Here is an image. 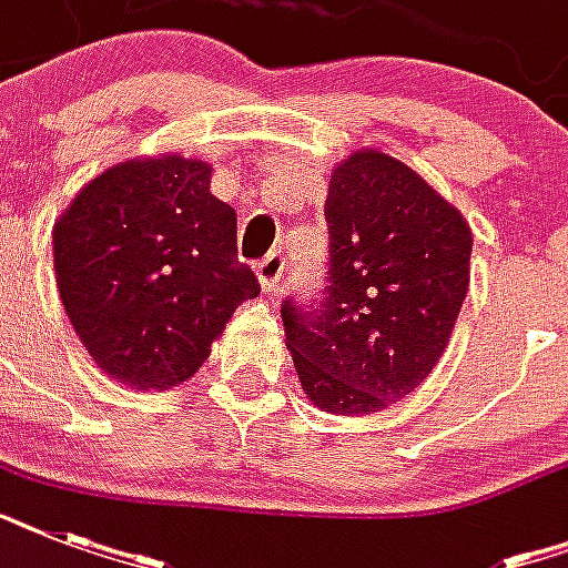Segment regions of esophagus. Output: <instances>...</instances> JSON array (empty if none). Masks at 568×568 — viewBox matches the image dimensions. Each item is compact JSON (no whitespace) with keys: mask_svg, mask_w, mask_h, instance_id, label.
<instances>
[{"mask_svg":"<svg viewBox=\"0 0 568 568\" xmlns=\"http://www.w3.org/2000/svg\"><path fill=\"white\" fill-rule=\"evenodd\" d=\"M283 271H285V258L280 256V253H271V256L262 258V262L256 265V276H258V283H262V288H265V292H276V285H280V280H283Z\"/></svg>","mask_w":568,"mask_h":568,"instance_id":"1","label":"esophagus"}]
</instances>
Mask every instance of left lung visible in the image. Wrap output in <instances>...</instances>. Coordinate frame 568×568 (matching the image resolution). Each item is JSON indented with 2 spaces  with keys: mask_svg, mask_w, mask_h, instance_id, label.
I'll use <instances>...</instances> for the list:
<instances>
[{
  "mask_svg": "<svg viewBox=\"0 0 568 568\" xmlns=\"http://www.w3.org/2000/svg\"><path fill=\"white\" fill-rule=\"evenodd\" d=\"M324 217V301L283 303L285 347L318 409L372 415L415 392L445 354L475 239L445 196L379 150L336 164Z\"/></svg>",
  "mask_w": 568,
  "mask_h": 568,
  "instance_id": "1",
  "label": "left lung"
}]
</instances>
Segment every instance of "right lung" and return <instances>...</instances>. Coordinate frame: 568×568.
<instances>
[{"label":"right lung","mask_w":568,"mask_h":568,"mask_svg":"<svg viewBox=\"0 0 568 568\" xmlns=\"http://www.w3.org/2000/svg\"><path fill=\"white\" fill-rule=\"evenodd\" d=\"M209 189L203 159L138 155L58 214V294L88 356L118 383L162 392L194 377L232 312L258 294L239 262L235 209Z\"/></svg>","instance_id":"1"}]
</instances>
